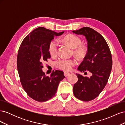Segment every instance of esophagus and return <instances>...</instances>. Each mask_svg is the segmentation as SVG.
I'll return each instance as SVG.
<instances>
[{"label":"esophagus","mask_w":125,"mask_h":125,"mask_svg":"<svg viewBox=\"0 0 125 125\" xmlns=\"http://www.w3.org/2000/svg\"><path fill=\"white\" fill-rule=\"evenodd\" d=\"M69 74H70L69 73H67V72H65V73H64V75H65V77L68 76Z\"/></svg>","instance_id":"esophagus-1"}]
</instances>
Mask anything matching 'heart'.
Listing matches in <instances>:
<instances>
[{
	"instance_id": "b5f03b06",
	"label": "heart",
	"mask_w": 125,
	"mask_h": 125,
	"mask_svg": "<svg viewBox=\"0 0 125 125\" xmlns=\"http://www.w3.org/2000/svg\"><path fill=\"white\" fill-rule=\"evenodd\" d=\"M62 41L69 47L73 48V53L78 58L85 57L88 52L87 47L81 44V40L79 37L73 34L67 35L62 39ZM48 51L51 56H56L58 54V44L56 41H52L49 45ZM77 62L74 59H59L55 62L57 68L68 71L71 70L76 65Z\"/></svg>"
}]
</instances>
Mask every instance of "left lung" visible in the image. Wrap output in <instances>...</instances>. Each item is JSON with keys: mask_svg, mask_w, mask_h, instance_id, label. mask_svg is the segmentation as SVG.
Instances as JSON below:
<instances>
[{"mask_svg": "<svg viewBox=\"0 0 125 125\" xmlns=\"http://www.w3.org/2000/svg\"><path fill=\"white\" fill-rule=\"evenodd\" d=\"M73 32L84 35L87 41L88 52L78 69L86 74L88 71L92 75L76 74L78 80L73 89L75 97L88 102L99 96L106 85L112 68V54L104 37L93 29L84 27Z\"/></svg>", "mask_w": 125, "mask_h": 125, "instance_id": "8db88e82", "label": "left lung"}]
</instances>
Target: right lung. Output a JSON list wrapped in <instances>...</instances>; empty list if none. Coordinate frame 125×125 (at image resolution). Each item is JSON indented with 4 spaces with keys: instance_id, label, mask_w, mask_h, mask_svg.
Returning <instances> with one entry per match:
<instances>
[{
    "instance_id": "obj_1",
    "label": "right lung",
    "mask_w": 125,
    "mask_h": 125,
    "mask_svg": "<svg viewBox=\"0 0 125 125\" xmlns=\"http://www.w3.org/2000/svg\"><path fill=\"white\" fill-rule=\"evenodd\" d=\"M63 32L36 28L25 37L19 49L17 68L21 85L28 95L36 101H47L54 97L59 82L65 78L62 71H52L50 77L42 71L43 63L51 58L50 43Z\"/></svg>"
}]
</instances>
